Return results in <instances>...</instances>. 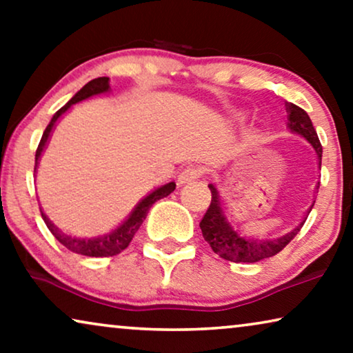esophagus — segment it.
I'll return each mask as SVG.
<instances>
[{
  "mask_svg": "<svg viewBox=\"0 0 353 353\" xmlns=\"http://www.w3.org/2000/svg\"><path fill=\"white\" fill-rule=\"evenodd\" d=\"M201 176V170L196 167H188L185 170L180 172V175H178V185H186V183H190L192 180H196V178Z\"/></svg>",
  "mask_w": 353,
  "mask_h": 353,
  "instance_id": "1",
  "label": "esophagus"
}]
</instances>
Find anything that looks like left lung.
<instances>
[{"instance_id":"1","label":"left lung","mask_w":353,"mask_h":353,"mask_svg":"<svg viewBox=\"0 0 353 353\" xmlns=\"http://www.w3.org/2000/svg\"><path fill=\"white\" fill-rule=\"evenodd\" d=\"M286 110L288 128L291 130V133L299 134V137L305 139L315 149L318 161H320L323 148L308 114L292 103H286ZM209 188L212 192V202L205 212L204 219L201 220L199 226L202 230V236L210 244L212 250L215 254H219L221 259L230 260V262L254 263L260 262L263 259L273 257V255L281 252L296 238V234L301 231L302 225L305 223V219H303L291 231L281 234H263L250 228H244V226L236 225L230 219L228 214H226L216 188L214 185H209ZM313 204H315V201H313ZM313 204L307 210V214L312 210Z\"/></svg>"}]
</instances>
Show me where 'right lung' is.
Returning a JSON list of instances; mask_svg holds the SVG:
<instances>
[{
	"mask_svg": "<svg viewBox=\"0 0 353 353\" xmlns=\"http://www.w3.org/2000/svg\"><path fill=\"white\" fill-rule=\"evenodd\" d=\"M109 88L110 86H109L108 77H99V79L91 80L79 91V93L74 96V98L69 101V103L64 105V108H61L54 115H52L51 122L46 127L45 133H43V137L40 139V144H38V148H37L35 172H37L38 161H40V157H41V152L45 151L46 144H48V141H50L51 132H52V128H54L57 119H59L62 114H65V110H69L70 105L80 103V101H83V99H88V98H91V96L103 94V93H105V91H109ZM175 186H176L175 183L170 181V183H167V185L154 190L151 194H148L144 199L139 201V204L134 207L132 214L128 215V219L125 220L122 225H119L117 228L112 230L108 234L98 236V238H91V239L74 238V236L62 233V231H59V228H56L54 223H52V221L48 219L45 214H43L41 209H40V212H41L43 220H45V223L48 226V230L51 231L52 236H54V238L59 241L62 245H65L67 249L72 250V252L86 255V257H112V255H117L122 252L123 249L128 248V244L132 243L134 233H137V231L139 230V226L143 225V221H144V219H146L148 212H149V209H151V205L154 204V202L162 199V197H167L170 192L175 191Z\"/></svg>",
	"mask_w": 353,
	"mask_h": 353,
	"instance_id": "obj_1",
	"label": "right lung"
}]
</instances>
